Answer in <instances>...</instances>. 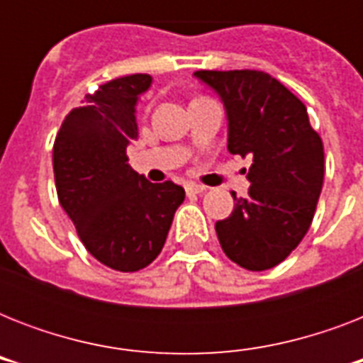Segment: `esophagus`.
Segmentation results:
<instances>
[{
	"label": "esophagus",
	"mask_w": 363,
	"mask_h": 363,
	"mask_svg": "<svg viewBox=\"0 0 363 363\" xmlns=\"http://www.w3.org/2000/svg\"><path fill=\"white\" fill-rule=\"evenodd\" d=\"M184 190H186L188 196H198V194L205 192V186H201V184H194V182H188L186 186H184Z\"/></svg>",
	"instance_id": "34e87169"
}]
</instances>
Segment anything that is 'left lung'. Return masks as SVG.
Returning a JSON list of instances; mask_svg holds the SVG:
<instances>
[{"label": "left lung", "mask_w": 363, "mask_h": 363, "mask_svg": "<svg viewBox=\"0 0 363 363\" xmlns=\"http://www.w3.org/2000/svg\"><path fill=\"white\" fill-rule=\"evenodd\" d=\"M220 96L228 150L250 156L247 198L216 222L222 250L248 271L275 267L311 228L324 182V147L307 107L269 73L196 71Z\"/></svg>", "instance_id": "1"}]
</instances>
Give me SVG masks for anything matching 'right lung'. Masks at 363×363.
<instances>
[{"label": "right lung", "instance_id": "right-lung-1", "mask_svg": "<svg viewBox=\"0 0 363 363\" xmlns=\"http://www.w3.org/2000/svg\"><path fill=\"white\" fill-rule=\"evenodd\" d=\"M150 82V75L135 73L86 94L88 105L65 116L52 148L60 205L88 252L122 273L152 264L184 201L182 186L148 182L128 164L137 98Z\"/></svg>", "mask_w": 363, "mask_h": 363}]
</instances>
